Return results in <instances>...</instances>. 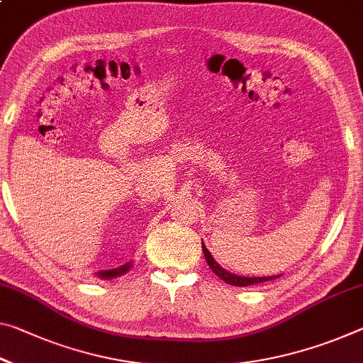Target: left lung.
<instances>
[{
    "mask_svg": "<svg viewBox=\"0 0 363 363\" xmlns=\"http://www.w3.org/2000/svg\"><path fill=\"white\" fill-rule=\"evenodd\" d=\"M202 249H203V255L206 258V263H208V267L211 268V272L215 273L218 278H221L224 283L231 284V286H239V287H245V286H252V284H260L264 283V281H272L279 278L281 274H276V276H239V274H234L231 272H228V269H224L223 267L218 264V262L213 258V255L210 254V250L206 249L203 240H202Z\"/></svg>",
    "mask_w": 363,
    "mask_h": 363,
    "instance_id": "obj_1",
    "label": "left lung"
}]
</instances>
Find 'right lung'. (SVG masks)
<instances>
[{"label": "right lung", "instance_id": "obj_1", "mask_svg": "<svg viewBox=\"0 0 363 363\" xmlns=\"http://www.w3.org/2000/svg\"><path fill=\"white\" fill-rule=\"evenodd\" d=\"M130 268H132V262L123 264V267L114 268V269H105V272H99V273H96V276H99V278H103V279H114V278H118V276H123V274L128 273Z\"/></svg>", "mask_w": 363, "mask_h": 363}]
</instances>
